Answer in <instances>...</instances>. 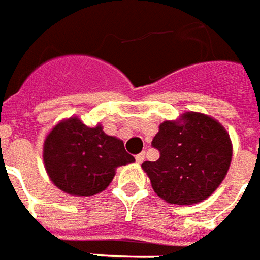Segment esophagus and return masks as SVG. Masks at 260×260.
Segmentation results:
<instances>
[{
	"instance_id": "obj_1",
	"label": "esophagus",
	"mask_w": 260,
	"mask_h": 260,
	"mask_svg": "<svg viewBox=\"0 0 260 260\" xmlns=\"http://www.w3.org/2000/svg\"><path fill=\"white\" fill-rule=\"evenodd\" d=\"M144 159H145V152L138 153L137 156H136V160H137L138 164H143V162H144Z\"/></svg>"
}]
</instances>
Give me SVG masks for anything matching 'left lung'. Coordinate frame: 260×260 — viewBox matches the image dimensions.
Here are the masks:
<instances>
[{
  "label": "left lung",
  "instance_id": "obj_1",
  "mask_svg": "<svg viewBox=\"0 0 260 260\" xmlns=\"http://www.w3.org/2000/svg\"><path fill=\"white\" fill-rule=\"evenodd\" d=\"M155 162H144L153 191L177 205L206 200L219 187L231 162L229 134L215 119L187 112L181 122H164L151 143Z\"/></svg>",
  "mask_w": 260,
  "mask_h": 260
}]
</instances>
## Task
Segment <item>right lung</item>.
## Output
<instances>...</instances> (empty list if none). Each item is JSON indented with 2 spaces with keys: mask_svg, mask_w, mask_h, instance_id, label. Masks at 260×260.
<instances>
[{
  "mask_svg": "<svg viewBox=\"0 0 260 260\" xmlns=\"http://www.w3.org/2000/svg\"><path fill=\"white\" fill-rule=\"evenodd\" d=\"M47 173L59 190L88 197L105 190L117 166L134 162L120 140L87 127L77 117L56 124L44 143Z\"/></svg>",
  "mask_w": 260,
  "mask_h": 260,
  "instance_id": "add662e5",
  "label": "right lung"
}]
</instances>
